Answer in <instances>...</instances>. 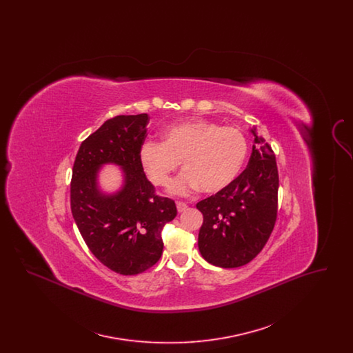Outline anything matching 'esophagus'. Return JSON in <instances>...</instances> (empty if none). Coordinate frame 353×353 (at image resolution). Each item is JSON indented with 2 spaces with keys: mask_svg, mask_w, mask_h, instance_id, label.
I'll return each instance as SVG.
<instances>
[{
  "mask_svg": "<svg viewBox=\"0 0 353 353\" xmlns=\"http://www.w3.org/2000/svg\"><path fill=\"white\" fill-rule=\"evenodd\" d=\"M176 206H177V210H179L180 213H183V212H185V210L188 209V205H186L185 202H177Z\"/></svg>",
  "mask_w": 353,
  "mask_h": 353,
  "instance_id": "1",
  "label": "esophagus"
}]
</instances>
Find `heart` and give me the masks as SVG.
I'll return each mask as SVG.
<instances>
[{
  "instance_id": "1",
  "label": "heart",
  "mask_w": 353,
  "mask_h": 353,
  "mask_svg": "<svg viewBox=\"0 0 353 353\" xmlns=\"http://www.w3.org/2000/svg\"><path fill=\"white\" fill-rule=\"evenodd\" d=\"M246 156L248 143L238 128L190 119L165 128L161 143H144L139 160L156 186H167L181 163L184 172L169 186L173 194L199 188L206 194H216L233 184Z\"/></svg>"
}]
</instances>
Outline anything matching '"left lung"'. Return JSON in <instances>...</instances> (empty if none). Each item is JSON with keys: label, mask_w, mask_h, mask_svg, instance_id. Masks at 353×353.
I'll use <instances>...</instances> for the list:
<instances>
[{"label": "left lung", "mask_w": 353, "mask_h": 353, "mask_svg": "<svg viewBox=\"0 0 353 353\" xmlns=\"http://www.w3.org/2000/svg\"><path fill=\"white\" fill-rule=\"evenodd\" d=\"M250 132L255 144L246 169L225 190L196 205L203 216L199 250L206 262L223 269L241 268L254 259L276 221L275 154L256 128Z\"/></svg>", "instance_id": "8db88e82"}]
</instances>
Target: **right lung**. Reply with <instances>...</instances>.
I'll return each instance as SVG.
<instances>
[{
  "label": "right lung",
  "instance_id": "1",
  "mask_svg": "<svg viewBox=\"0 0 353 353\" xmlns=\"http://www.w3.org/2000/svg\"><path fill=\"white\" fill-rule=\"evenodd\" d=\"M147 114L120 115L101 124L77 153L71 179V213L85 245L104 266L136 275L152 268L163 254L161 230L176 217L173 200L154 194L140 165L139 153L147 137ZM122 169L117 192L101 190L103 165Z\"/></svg>",
  "mask_w": 353,
  "mask_h": 353
}]
</instances>
